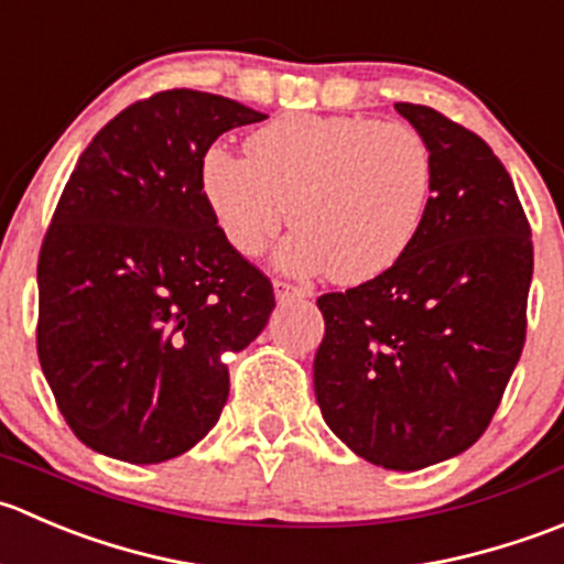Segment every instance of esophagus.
<instances>
[{
	"mask_svg": "<svg viewBox=\"0 0 564 564\" xmlns=\"http://www.w3.org/2000/svg\"><path fill=\"white\" fill-rule=\"evenodd\" d=\"M274 293H276V299H280V301H288V299H306V295H310L304 288H295V284L282 282V280L274 282Z\"/></svg>",
	"mask_w": 564,
	"mask_h": 564,
	"instance_id": "1",
	"label": "esophagus"
}]
</instances>
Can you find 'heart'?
Returning <instances> with one entry per match:
<instances>
[{
    "label": "heart",
    "instance_id": "obj_1",
    "mask_svg": "<svg viewBox=\"0 0 564 564\" xmlns=\"http://www.w3.org/2000/svg\"><path fill=\"white\" fill-rule=\"evenodd\" d=\"M247 153L210 148L203 194L243 258L265 252L282 225L290 271L365 282L392 269L420 236L433 155L409 122L359 115H284L247 139Z\"/></svg>",
    "mask_w": 564,
    "mask_h": 564
}]
</instances>
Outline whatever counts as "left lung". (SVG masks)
<instances>
[{"label": "left lung", "instance_id": "8db88e82", "mask_svg": "<svg viewBox=\"0 0 564 564\" xmlns=\"http://www.w3.org/2000/svg\"><path fill=\"white\" fill-rule=\"evenodd\" d=\"M425 137L433 192L420 236L376 280L326 293L315 398L359 458L416 471L490 425L527 337L532 230L494 150L431 106L394 104Z\"/></svg>", "mask_w": 564, "mask_h": 564}]
</instances>
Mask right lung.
Segmentation results:
<instances>
[{"label": "right lung", "mask_w": 564, "mask_h": 564, "mask_svg": "<svg viewBox=\"0 0 564 564\" xmlns=\"http://www.w3.org/2000/svg\"><path fill=\"white\" fill-rule=\"evenodd\" d=\"M238 100L166 90L106 122L76 161L37 260V356L79 442L128 464L188 453L230 394L225 354L269 323L274 288L203 194Z\"/></svg>", "instance_id": "obj_1"}]
</instances>
